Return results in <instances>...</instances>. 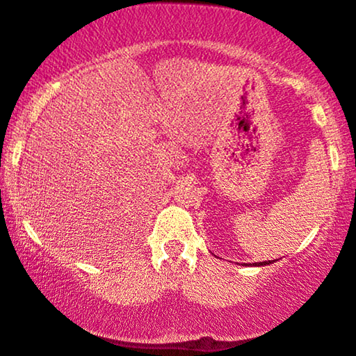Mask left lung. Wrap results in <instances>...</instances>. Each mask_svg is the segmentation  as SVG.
<instances>
[{
    "instance_id": "1",
    "label": "left lung",
    "mask_w": 356,
    "mask_h": 356,
    "mask_svg": "<svg viewBox=\"0 0 356 356\" xmlns=\"http://www.w3.org/2000/svg\"><path fill=\"white\" fill-rule=\"evenodd\" d=\"M274 261H263V263H254L253 266H266V264H271Z\"/></svg>"
}]
</instances>
